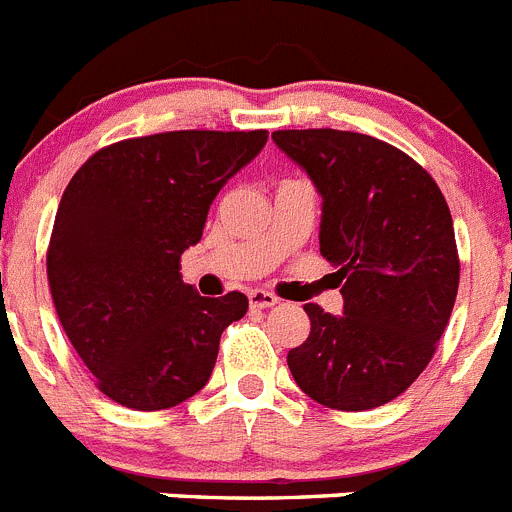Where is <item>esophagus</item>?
Here are the masks:
<instances>
[{"mask_svg": "<svg viewBox=\"0 0 512 512\" xmlns=\"http://www.w3.org/2000/svg\"><path fill=\"white\" fill-rule=\"evenodd\" d=\"M248 304L256 309H266V307H274V304H279V297L271 292H264V289H253V292H248Z\"/></svg>", "mask_w": 512, "mask_h": 512, "instance_id": "obj_1", "label": "esophagus"}]
</instances>
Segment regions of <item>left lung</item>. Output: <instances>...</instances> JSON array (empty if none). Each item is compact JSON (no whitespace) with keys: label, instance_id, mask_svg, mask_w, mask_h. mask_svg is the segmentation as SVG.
<instances>
[{"label":"left lung","instance_id":"left-lung-1","mask_svg":"<svg viewBox=\"0 0 512 512\" xmlns=\"http://www.w3.org/2000/svg\"><path fill=\"white\" fill-rule=\"evenodd\" d=\"M322 195L320 251L337 266L340 317L304 304L307 340L287 355L297 386L337 411L401 396L437 353L459 287L449 205L393 144L337 129L271 134Z\"/></svg>","mask_w":512,"mask_h":512}]
</instances>
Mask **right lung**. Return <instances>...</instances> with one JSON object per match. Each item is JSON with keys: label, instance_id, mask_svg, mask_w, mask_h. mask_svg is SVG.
<instances>
[{"label": "right lung", "instance_id": "1", "mask_svg": "<svg viewBox=\"0 0 512 512\" xmlns=\"http://www.w3.org/2000/svg\"><path fill=\"white\" fill-rule=\"evenodd\" d=\"M269 139L253 131H164L121 139L83 162L48 246L55 312L96 388L134 411H162L208 383L220 335L246 294L200 297L182 251L203 238L210 203Z\"/></svg>", "mask_w": 512, "mask_h": 512}]
</instances>
